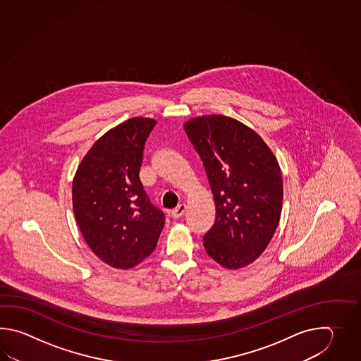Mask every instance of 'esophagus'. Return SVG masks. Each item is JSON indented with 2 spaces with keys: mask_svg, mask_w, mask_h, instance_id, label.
<instances>
[{
  "mask_svg": "<svg viewBox=\"0 0 361 361\" xmlns=\"http://www.w3.org/2000/svg\"><path fill=\"white\" fill-rule=\"evenodd\" d=\"M184 212H185V205L180 204V205H178V207L170 213V215H171V218L178 219V218H180V216L184 214Z\"/></svg>",
  "mask_w": 361,
  "mask_h": 361,
  "instance_id": "34e87169",
  "label": "esophagus"
}]
</instances>
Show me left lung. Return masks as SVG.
Masks as SVG:
<instances>
[{
  "label": "left lung",
  "mask_w": 361,
  "mask_h": 361,
  "mask_svg": "<svg viewBox=\"0 0 361 361\" xmlns=\"http://www.w3.org/2000/svg\"><path fill=\"white\" fill-rule=\"evenodd\" d=\"M183 128L214 196V224L202 238L207 255L224 269L249 266L280 221L284 188L276 157L253 129L232 117L200 116Z\"/></svg>",
  "instance_id": "left-lung-1"
}]
</instances>
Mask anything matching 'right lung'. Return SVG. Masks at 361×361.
<instances>
[{"mask_svg":"<svg viewBox=\"0 0 361 361\" xmlns=\"http://www.w3.org/2000/svg\"><path fill=\"white\" fill-rule=\"evenodd\" d=\"M156 120L133 117L103 134L80 162L72 182L78 228L99 259L135 267L152 253L165 216L139 179L143 149Z\"/></svg>","mask_w":361,"mask_h":361,"instance_id":"obj_1","label":"right lung"}]
</instances>
